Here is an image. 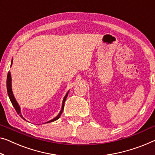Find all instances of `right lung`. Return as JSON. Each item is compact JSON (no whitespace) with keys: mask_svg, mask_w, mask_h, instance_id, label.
I'll return each mask as SVG.
<instances>
[{"mask_svg":"<svg viewBox=\"0 0 155 155\" xmlns=\"http://www.w3.org/2000/svg\"><path fill=\"white\" fill-rule=\"evenodd\" d=\"M12 61H13V59L12 60V62H11V66L12 64ZM7 91H8V96H9V98H10V101L12 104L14 108H15L16 111H17V114L20 115L21 117H22L23 119L25 120H26V119L24 118V117L22 116L21 115V108L19 105H18V104L17 103V100H16V99L15 97V96H14L13 94V92H12V77H11V74L10 71H9L8 74V77H7ZM68 93H69V91L67 92L65 96L63 98V104H62V108H61V110L60 113L58 114V115H57L56 117H55L54 119L48 121L47 122H45V123H48V122H54L57 120L58 119H59V117H61V115L62 114V113H63V110L64 109V101H65L67 97H68Z\"/></svg>","mask_w":155,"mask_h":155,"instance_id":"obj_1","label":"right lung"}]
</instances>
